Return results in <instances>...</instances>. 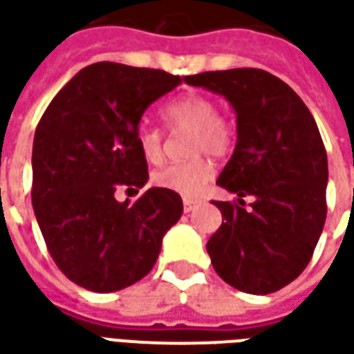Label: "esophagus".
<instances>
[{
    "mask_svg": "<svg viewBox=\"0 0 354 354\" xmlns=\"http://www.w3.org/2000/svg\"><path fill=\"white\" fill-rule=\"evenodd\" d=\"M195 205H197V201H195V199H189V197H184V211H185V212L194 211Z\"/></svg>",
    "mask_w": 354,
    "mask_h": 354,
    "instance_id": "obj_1",
    "label": "esophagus"
}]
</instances>
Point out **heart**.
<instances>
[{
    "label": "heart",
    "mask_w": 354,
    "mask_h": 354,
    "mask_svg": "<svg viewBox=\"0 0 354 354\" xmlns=\"http://www.w3.org/2000/svg\"><path fill=\"white\" fill-rule=\"evenodd\" d=\"M162 120L170 132L189 130L187 134V155L209 153L212 157H224L234 149L236 130L230 120L218 115L216 103L205 95H184L170 101L162 109ZM162 140L165 134L159 128L140 124L136 132V142L145 159L157 162L162 157ZM153 184L169 189L184 197H195L209 185L212 180V165L203 157L172 162L153 172Z\"/></svg>",
    "instance_id": "heart-1"
}]
</instances>
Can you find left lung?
Here are the masks:
<instances>
[{"label": "left lung", "instance_id": "1", "mask_svg": "<svg viewBox=\"0 0 354 354\" xmlns=\"http://www.w3.org/2000/svg\"><path fill=\"white\" fill-rule=\"evenodd\" d=\"M185 82L224 95L237 115L236 149L216 184L241 205L214 201L224 222L207 243L212 266L239 291L274 293L305 270L326 222L328 157L318 126L297 93L261 68Z\"/></svg>", "mask_w": 354, "mask_h": 354}]
</instances>
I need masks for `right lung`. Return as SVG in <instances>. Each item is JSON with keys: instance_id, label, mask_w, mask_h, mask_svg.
I'll use <instances>...</instances> for the list:
<instances>
[{"instance_id": "1", "label": "right lung", "mask_w": 354, "mask_h": 354, "mask_svg": "<svg viewBox=\"0 0 354 354\" xmlns=\"http://www.w3.org/2000/svg\"><path fill=\"white\" fill-rule=\"evenodd\" d=\"M180 76L120 63H93L66 82L41 115L32 147V207L59 270L95 293L147 276L162 236L184 205L151 187L118 203V185L140 189L147 160L136 142L145 109L174 90Z\"/></svg>"}]
</instances>
